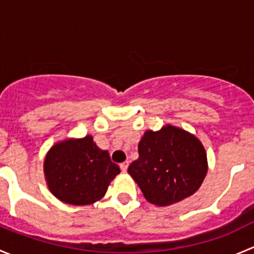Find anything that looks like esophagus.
<instances>
[{
  "label": "esophagus",
  "instance_id": "1",
  "mask_svg": "<svg viewBox=\"0 0 254 254\" xmlns=\"http://www.w3.org/2000/svg\"><path fill=\"white\" fill-rule=\"evenodd\" d=\"M127 167H129V162H123V163H120V170L123 171V172H127Z\"/></svg>",
  "mask_w": 254,
  "mask_h": 254
}]
</instances>
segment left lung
Listing matches in <instances>:
<instances>
[{"label":"left lung","instance_id":"left-lung-1","mask_svg":"<svg viewBox=\"0 0 254 254\" xmlns=\"http://www.w3.org/2000/svg\"><path fill=\"white\" fill-rule=\"evenodd\" d=\"M127 173L148 203L173 205L203 184L207 173L205 147L195 135L175 125L146 130L139 142V158Z\"/></svg>","mask_w":254,"mask_h":254}]
</instances>
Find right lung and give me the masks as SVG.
<instances>
[{"mask_svg": "<svg viewBox=\"0 0 254 254\" xmlns=\"http://www.w3.org/2000/svg\"><path fill=\"white\" fill-rule=\"evenodd\" d=\"M119 173V166L112 162L108 151L96 145L92 135L55 142L44 158L49 190L71 205H91L101 200Z\"/></svg>", "mask_w": 254, "mask_h": 254, "instance_id": "right-lung-1", "label": "right lung"}]
</instances>
